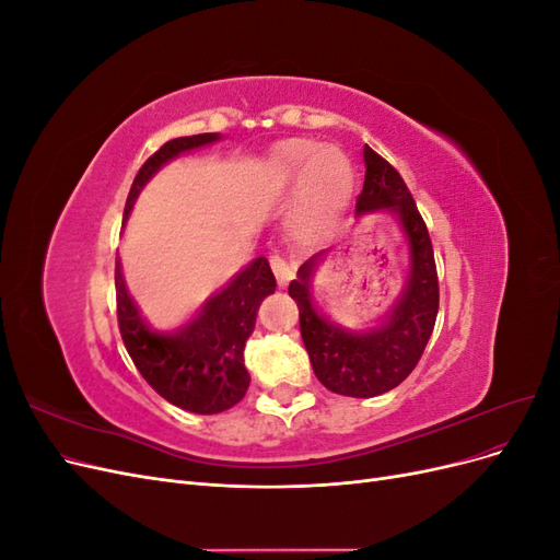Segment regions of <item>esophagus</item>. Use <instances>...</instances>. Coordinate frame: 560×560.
Masks as SVG:
<instances>
[{
  "label": "esophagus",
  "instance_id": "1",
  "mask_svg": "<svg viewBox=\"0 0 560 560\" xmlns=\"http://www.w3.org/2000/svg\"><path fill=\"white\" fill-rule=\"evenodd\" d=\"M270 268H273L280 287H287V282H290L296 273V266L292 261H287L284 257H280V254H273V257H270Z\"/></svg>",
  "mask_w": 560,
  "mask_h": 560
}]
</instances>
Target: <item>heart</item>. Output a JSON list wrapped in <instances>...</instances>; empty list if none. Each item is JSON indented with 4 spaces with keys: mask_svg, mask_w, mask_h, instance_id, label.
Returning a JSON list of instances; mask_svg holds the SVG:
<instances>
[{
    "mask_svg": "<svg viewBox=\"0 0 560 560\" xmlns=\"http://www.w3.org/2000/svg\"><path fill=\"white\" fill-rule=\"evenodd\" d=\"M270 186H284L301 179L299 196L290 214V226L299 238H319L348 208L352 196V163L336 147H317L311 140H284L270 149L266 159Z\"/></svg>",
    "mask_w": 560,
    "mask_h": 560,
    "instance_id": "heart-1",
    "label": "heart"
}]
</instances>
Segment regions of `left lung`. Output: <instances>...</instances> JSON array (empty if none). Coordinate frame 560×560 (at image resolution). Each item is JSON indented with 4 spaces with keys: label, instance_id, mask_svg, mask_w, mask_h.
<instances>
[{
    "label": "left lung",
    "instance_id": "1",
    "mask_svg": "<svg viewBox=\"0 0 560 560\" xmlns=\"http://www.w3.org/2000/svg\"><path fill=\"white\" fill-rule=\"evenodd\" d=\"M364 189L354 210L358 214L389 210L399 219L411 252L404 294L378 327L348 331L331 325L311 296V280L325 252L313 254L290 282V296L299 306L301 338L315 376L331 393L346 397H376L409 376L430 341L439 311L434 249L411 191L395 167L371 147H364Z\"/></svg>",
    "mask_w": 560,
    "mask_h": 560
}]
</instances>
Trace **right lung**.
<instances>
[{"label":"right lung","mask_w":560,"mask_h":560,"mask_svg":"<svg viewBox=\"0 0 560 560\" xmlns=\"http://www.w3.org/2000/svg\"><path fill=\"white\" fill-rule=\"evenodd\" d=\"M217 132L189 135L165 142L154 156H149L140 173L135 175L126 200L124 222L128 219L142 186L159 173V167L175 156L217 142ZM116 317L124 346L142 378L156 393L184 411L212 416L238 404L247 387L245 341L254 331L259 303L276 292V278L266 257L254 259L241 270L222 292H217L202 311L184 327L159 334L142 319L130 299L121 261L116 259Z\"/></svg>","instance_id":"right-lung-1"}]
</instances>
